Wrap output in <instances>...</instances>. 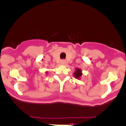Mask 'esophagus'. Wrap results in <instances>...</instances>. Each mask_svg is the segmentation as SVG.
<instances>
[{"label":"esophagus","mask_w":126,"mask_h":126,"mask_svg":"<svg viewBox=\"0 0 126 126\" xmlns=\"http://www.w3.org/2000/svg\"><path fill=\"white\" fill-rule=\"evenodd\" d=\"M66 63V62L65 60H61V62H60V63L62 64H65Z\"/></svg>","instance_id":"34e87169"}]
</instances>
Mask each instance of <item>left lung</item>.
Here are the masks:
<instances>
[{
  "label": "left lung",
  "mask_w": 126,
  "mask_h": 126,
  "mask_svg": "<svg viewBox=\"0 0 126 126\" xmlns=\"http://www.w3.org/2000/svg\"><path fill=\"white\" fill-rule=\"evenodd\" d=\"M81 75H82V74H81V71L80 69H77V70L75 71L74 77H75L76 79H79V78H80Z\"/></svg>",
  "instance_id": "left-lung-1"
}]
</instances>
